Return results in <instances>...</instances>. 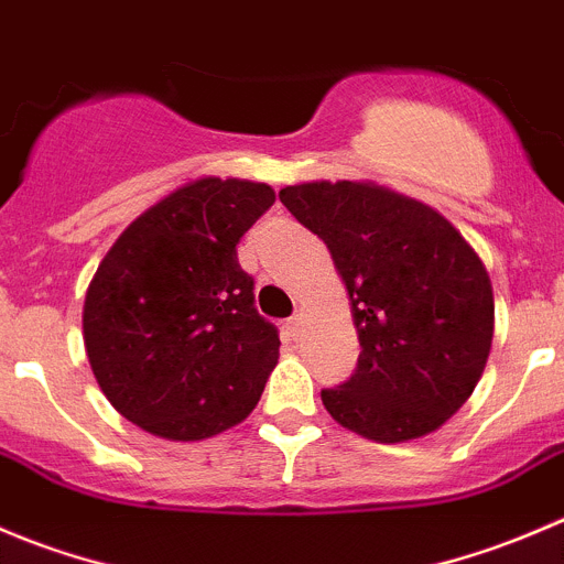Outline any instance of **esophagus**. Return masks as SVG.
Masks as SVG:
<instances>
[{
	"label": "esophagus",
	"instance_id": "obj_1",
	"mask_svg": "<svg viewBox=\"0 0 564 564\" xmlns=\"http://www.w3.org/2000/svg\"><path fill=\"white\" fill-rule=\"evenodd\" d=\"M284 328H288L290 337L299 339L301 334H304V321H301V315H295V317H290L288 323H284Z\"/></svg>",
	"mask_w": 564,
	"mask_h": 564
}]
</instances>
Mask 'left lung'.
<instances>
[{
  "mask_svg": "<svg viewBox=\"0 0 564 564\" xmlns=\"http://www.w3.org/2000/svg\"><path fill=\"white\" fill-rule=\"evenodd\" d=\"M284 208L328 247L348 290L359 367L323 389L334 422L378 444L431 436L471 398L494 343V288L436 208L376 181H306Z\"/></svg>",
  "mask_w": 564,
  "mask_h": 564,
  "instance_id": "obj_1",
  "label": "left lung"
}]
</instances>
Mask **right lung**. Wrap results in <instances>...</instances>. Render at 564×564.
I'll use <instances>...</instances> for the list:
<instances>
[{
	"mask_svg": "<svg viewBox=\"0 0 564 564\" xmlns=\"http://www.w3.org/2000/svg\"><path fill=\"white\" fill-rule=\"evenodd\" d=\"M269 183L203 175L120 232L82 312L100 392L142 431L203 442L247 420L280 361L238 241L274 205Z\"/></svg>",
	"mask_w": 564,
	"mask_h": 564,
	"instance_id": "1",
	"label": "right lung"
}]
</instances>
